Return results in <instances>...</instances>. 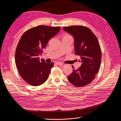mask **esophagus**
<instances>
[{
    "label": "esophagus",
    "mask_w": 121,
    "mask_h": 121,
    "mask_svg": "<svg viewBox=\"0 0 121 121\" xmlns=\"http://www.w3.org/2000/svg\"><path fill=\"white\" fill-rule=\"evenodd\" d=\"M56 64L57 65H64V64L62 63V62H56Z\"/></svg>",
    "instance_id": "obj_1"
}]
</instances>
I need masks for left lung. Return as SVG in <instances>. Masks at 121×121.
Listing matches in <instances>:
<instances>
[{
    "instance_id": "8db88e82",
    "label": "left lung",
    "mask_w": 121,
    "mask_h": 121,
    "mask_svg": "<svg viewBox=\"0 0 121 121\" xmlns=\"http://www.w3.org/2000/svg\"><path fill=\"white\" fill-rule=\"evenodd\" d=\"M64 29L74 39L75 55L80 56L81 66L73 71L67 77L75 87H80L90 83L99 70L101 50L98 40L89 28L83 26L65 27Z\"/></svg>"
}]
</instances>
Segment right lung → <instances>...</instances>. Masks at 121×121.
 <instances>
[{
	"label": "right lung",
	"mask_w": 121,
	"mask_h": 121,
	"mask_svg": "<svg viewBox=\"0 0 121 121\" xmlns=\"http://www.w3.org/2000/svg\"><path fill=\"white\" fill-rule=\"evenodd\" d=\"M60 29V27L40 25L30 28L21 36L16 49L15 62L19 74L28 83L39 86L48 79L54 63L40 60L38 56Z\"/></svg>",
	"instance_id": "add662e5"
}]
</instances>
